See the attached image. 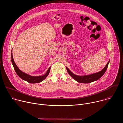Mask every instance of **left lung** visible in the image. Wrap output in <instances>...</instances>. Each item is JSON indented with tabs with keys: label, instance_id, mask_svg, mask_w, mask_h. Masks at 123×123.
Instances as JSON below:
<instances>
[{
	"label": "left lung",
	"instance_id": "obj_1",
	"mask_svg": "<svg viewBox=\"0 0 123 123\" xmlns=\"http://www.w3.org/2000/svg\"><path fill=\"white\" fill-rule=\"evenodd\" d=\"M109 63H110V61L108 62L107 65L105 66V67L103 68V69L101 70V71L98 73H96L93 74L86 75L80 76V75H76L73 74L67 67H66V68L67 69V71L68 73V74H69V75L77 82L79 83H90L98 80L100 78H101L104 75V74H105V72H106V70L108 68Z\"/></svg>",
	"mask_w": 123,
	"mask_h": 123
}]
</instances>
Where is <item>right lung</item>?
Listing matches in <instances>:
<instances>
[{
    "label": "right lung",
    "instance_id": "right-lung-1",
    "mask_svg": "<svg viewBox=\"0 0 123 123\" xmlns=\"http://www.w3.org/2000/svg\"><path fill=\"white\" fill-rule=\"evenodd\" d=\"M11 60H12V63L13 65V67L14 68V71H15L16 74H17L20 78H21L22 80H25L30 83H38L42 81H43L49 75V72H50V67L48 68L47 70V71L43 75H40V76H31V75H29L27 74H26L25 73H24L22 72L21 70L18 68L15 64L13 58V56H12V50L11 52Z\"/></svg>",
    "mask_w": 123,
    "mask_h": 123
}]
</instances>
